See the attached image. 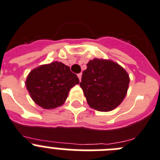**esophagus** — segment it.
Segmentation results:
<instances>
[{
    "instance_id": "1",
    "label": "esophagus",
    "mask_w": 160,
    "mask_h": 160,
    "mask_svg": "<svg viewBox=\"0 0 160 160\" xmlns=\"http://www.w3.org/2000/svg\"><path fill=\"white\" fill-rule=\"evenodd\" d=\"M77 76H78V78H79V80H81V77H82V73H79V74L77 75Z\"/></svg>"
}]
</instances>
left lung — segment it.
<instances>
[{"label": "left lung", "mask_w": 160, "mask_h": 160, "mask_svg": "<svg viewBox=\"0 0 160 160\" xmlns=\"http://www.w3.org/2000/svg\"><path fill=\"white\" fill-rule=\"evenodd\" d=\"M128 84L129 76L121 66L111 60L94 59L87 64L80 86L91 108L108 112L123 101Z\"/></svg>", "instance_id": "8db88e82"}]
</instances>
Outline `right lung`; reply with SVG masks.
Returning <instances> with one entry per match:
<instances>
[{
	"instance_id": "obj_1",
	"label": "right lung",
	"mask_w": 160,
	"mask_h": 160,
	"mask_svg": "<svg viewBox=\"0 0 160 160\" xmlns=\"http://www.w3.org/2000/svg\"><path fill=\"white\" fill-rule=\"evenodd\" d=\"M25 83L33 101L43 108L52 109L64 103L70 89L80 80L68 66L56 61L30 72Z\"/></svg>"
}]
</instances>
